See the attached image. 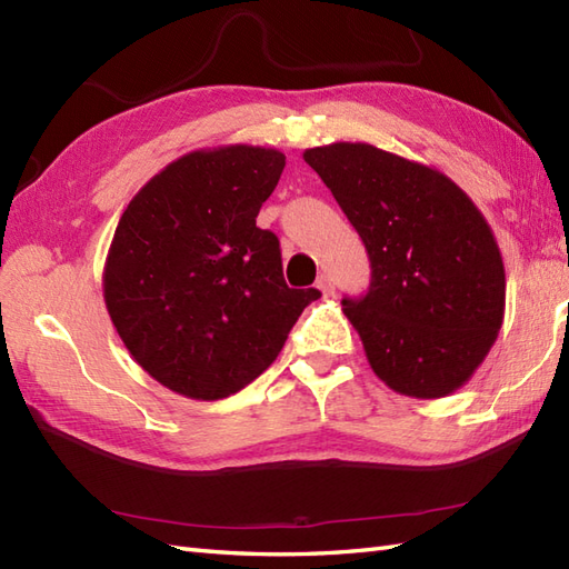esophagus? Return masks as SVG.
Returning a JSON list of instances; mask_svg holds the SVG:
<instances>
[{
  "instance_id": "1",
  "label": "esophagus",
  "mask_w": 569,
  "mask_h": 569,
  "mask_svg": "<svg viewBox=\"0 0 569 569\" xmlns=\"http://www.w3.org/2000/svg\"><path fill=\"white\" fill-rule=\"evenodd\" d=\"M318 288H320V293H322L325 298L335 296V283H332V278H330L328 273H320V276H318Z\"/></svg>"
}]
</instances>
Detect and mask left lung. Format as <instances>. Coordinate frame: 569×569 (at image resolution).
<instances>
[{"instance_id":"8db88e82","label":"left lung","mask_w":569,"mask_h":569,"mask_svg":"<svg viewBox=\"0 0 569 569\" xmlns=\"http://www.w3.org/2000/svg\"><path fill=\"white\" fill-rule=\"evenodd\" d=\"M365 241L371 286L342 300L373 373L401 396L442 398L471 379L499 337L503 259L485 214L438 168L371 143L306 149Z\"/></svg>"}]
</instances>
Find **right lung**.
Masks as SVG:
<instances>
[{"label":"right lung","instance_id":"right-lung-1","mask_svg":"<svg viewBox=\"0 0 569 569\" xmlns=\"http://www.w3.org/2000/svg\"><path fill=\"white\" fill-rule=\"evenodd\" d=\"M278 149L229 143L180 156L119 217L102 293L137 365L192 401H220L273 365L320 291L286 286L257 227L283 173Z\"/></svg>","mask_w":569,"mask_h":569}]
</instances>
